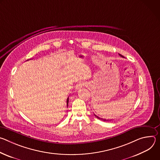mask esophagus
Segmentation results:
<instances>
[{
  "label": "esophagus",
  "instance_id": "esophagus-1",
  "mask_svg": "<svg viewBox=\"0 0 160 160\" xmlns=\"http://www.w3.org/2000/svg\"><path fill=\"white\" fill-rule=\"evenodd\" d=\"M86 85H87L86 82H79V83L76 85V87H75V88H76L77 90H79V89L82 88V87L86 86Z\"/></svg>",
  "mask_w": 160,
  "mask_h": 160
}]
</instances>
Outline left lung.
Returning <instances> with one entry per match:
<instances>
[{
	"instance_id": "8db88e82",
	"label": "left lung",
	"mask_w": 160,
	"mask_h": 160,
	"mask_svg": "<svg viewBox=\"0 0 160 160\" xmlns=\"http://www.w3.org/2000/svg\"><path fill=\"white\" fill-rule=\"evenodd\" d=\"M119 55L121 56V57H123V58H124L122 55H121V54H119ZM94 115H95V117H96V118H98V119H99V120H102V121H104V122H109V121H111V120H106V119H103V118H99V117H98V116H96V115H95V114H94Z\"/></svg>"
}]
</instances>
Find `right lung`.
<instances>
[{
  "instance_id": "right-lung-1",
  "label": "right lung",
  "mask_w": 160,
  "mask_h": 160,
  "mask_svg": "<svg viewBox=\"0 0 160 160\" xmlns=\"http://www.w3.org/2000/svg\"><path fill=\"white\" fill-rule=\"evenodd\" d=\"M27 61H28V60H27ZM66 102H67V107H68V102H69V98H68V99H67Z\"/></svg>"
}]
</instances>
